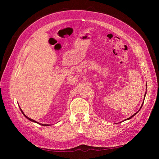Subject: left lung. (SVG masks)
<instances>
[{"label": "left lung", "mask_w": 159, "mask_h": 159, "mask_svg": "<svg viewBox=\"0 0 159 159\" xmlns=\"http://www.w3.org/2000/svg\"><path fill=\"white\" fill-rule=\"evenodd\" d=\"M146 93H147V91H146V92H145V95H146ZM145 98H144V99H143V103H142V105H141V107H140V109H139V110L137 112H136L135 113H134V114H133V115H132V116H131V117H129V118H127V119H126L125 120H128V119H131L132 117H133L134 116V115H135L139 111H140V109H141V107H142V106H143V103H144V100H145ZM120 123H121V122H120Z\"/></svg>", "instance_id": "8db88e82"}]
</instances>
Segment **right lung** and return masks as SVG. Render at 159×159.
I'll use <instances>...</instances> for the list:
<instances>
[{"instance_id": "obj_1", "label": "right lung", "mask_w": 159, "mask_h": 159, "mask_svg": "<svg viewBox=\"0 0 159 159\" xmlns=\"http://www.w3.org/2000/svg\"><path fill=\"white\" fill-rule=\"evenodd\" d=\"M20 111H21V112L22 113V114L25 115V117L26 118H27L28 120H30V121H32V122H34V123H38V124H39V125H42V126H48L49 125H47V124H42V123H38V122H37V121H34V120H33V119H30V118H29V117H28L24 113V112L22 111V110L20 109Z\"/></svg>"}]
</instances>
